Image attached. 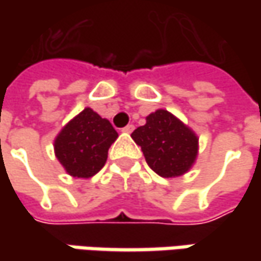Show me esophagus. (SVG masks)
<instances>
[{
    "instance_id": "1",
    "label": "esophagus",
    "mask_w": 261,
    "mask_h": 261,
    "mask_svg": "<svg viewBox=\"0 0 261 261\" xmlns=\"http://www.w3.org/2000/svg\"><path fill=\"white\" fill-rule=\"evenodd\" d=\"M132 130H134V125H127L122 129V132H125V134H130Z\"/></svg>"
}]
</instances>
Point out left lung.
Wrapping results in <instances>:
<instances>
[{
    "mask_svg": "<svg viewBox=\"0 0 261 261\" xmlns=\"http://www.w3.org/2000/svg\"><path fill=\"white\" fill-rule=\"evenodd\" d=\"M148 166L161 177L186 174L199 154V138L178 117L164 109L146 116V123L132 132Z\"/></svg>",
    "mask_w": 261,
    "mask_h": 261,
    "instance_id": "8db88e82",
    "label": "left lung"
}]
</instances>
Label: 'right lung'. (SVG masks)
I'll list each match as a JSON object with an SVG mask.
<instances>
[{
	"instance_id": "right-lung-1",
	"label": "right lung",
	"mask_w": 261,
	"mask_h": 261,
	"mask_svg": "<svg viewBox=\"0 0 261 261\" xmlns=\"http://www.w3.org/2000/svg\"><path fill=\"white\" fill-rule=\"evenodd\" d=\"M112 123L86 107L58 134L54 149L65 171L76 178H90L106 164L110 145L117 139Z\"/></svg>"
}]
</instances>
